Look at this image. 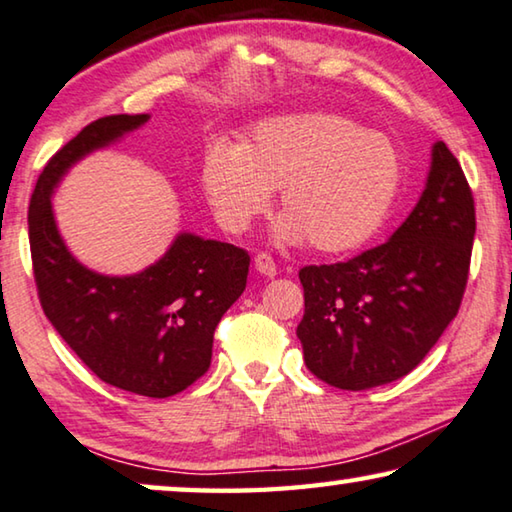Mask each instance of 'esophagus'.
I'll list each match as a JSON object with an SVG mask.
<instances>
[{
	"label": "esophagus",
	"instance_id": "esophagus-1",
	"mask_svg": "<svg viewBox=\"0 0 512 512\" xmlns=\"http://www.w3.org/2000/svg\"><path fill=\"white\" fill-rule=\"evenodd\" d=\"M254 270H256L258 274H263V277L272 279L274 274H277V263L272 261V256H267V254H258V256L254 258Z\"/></svg>",
	"mask_w": 512,
	"mask_h": 512
}]
</instances>
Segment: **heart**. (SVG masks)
Returning a JSON list of instances; mask_svg holds the SVG:
<instances>
[{
    "label": "heart",
    "instance_id": "1",
    "mask_svg": "<svg viewBox=\"0 0 512 512\" xmlns=\"http://www.w3.org/2000/svg\"><path fill=\"white\" fill-rule=\"evenodd\" d=\"M403 183L396 144L327 112L286 114L251 128L238 148L201 162V190L226 233H245L279 190L277 238L320 254H348L380 231Z\"/></svg>",
    "mask_w": 512,
    "mask_h": 512
}]
</instances>
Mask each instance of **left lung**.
I'll use <instances>...</instances> for the list:
<instances>
[{"label":"left lung","mask_w":512,"mask_h":512,"mask_svg":"<svg viewBox=\"0 0 512 512\" xmlns=\"http://www.w3.org/2000/svg\"><path fill=\"white\" fill-rule=\"evenodd\" d=\"M474 196L444 141L426 190L384 245L348 263L300 270L297 325L309 371L336 389L382 387L414 371L451 325L467 286Z\"/></svg>","instance_id":"left-lung-1"}]
</instances>
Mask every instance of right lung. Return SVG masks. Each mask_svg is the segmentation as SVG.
<instances>
[{"label": "right lung", "mask_w": 512, "mask_h": 512, "mask_svg": "<svg viewBox=\"0 0 512 512\" xmlns=\"http://www.w3.org/2000/svg\"><path fill=\"white\" fill-rule=\"evenodd\" d=\"M148 119L93 121L45 164L29 203V245L45 316L75 355L112 387L169 398L208 371L217 322L247 286L249 254L183 231L141 272L102 274L73 256L52 208L77 162Z\"/></svg>", "instance_id": "1"}]
</instances>
